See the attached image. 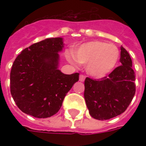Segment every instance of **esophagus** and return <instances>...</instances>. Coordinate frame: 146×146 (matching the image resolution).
<instances>
[{
    "label": "esophagus",
    "instance_id": "esophagus-1",
    "mask_svg": "<svg viewBox=\"0 0 146 146\" xmlns=\"http://www.w3.org/2000/svg\"><path fill=\"white\" fill-rule=\"evenodd\" d=\"M85 79H86V76H85L84 75H82V74H80V81H81V82H83L85 80Z\"/></svg>",
    "mask_w": 146,
    "mask_h": 146
}]
</instances>
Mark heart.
Segmentation results:
<instances>
[{"mask_svg": "<svg viewBox=\"0 0 146 146\" xmlns=\"http://www.w3.org/2000/svg\"><path fill=\"white\" fill-rule=\"evenodd\" d=\"M76 61L86 65V70L94 77L108 75L117 64L120 51L113 44L102 41H92L80 45L74 50Z\"/></svg>", "mask_w": 146, "mask_h": 146, "instance_id": "heart-1", "label": "heart"}]
</instances>
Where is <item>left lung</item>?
Returning <instances> with one entry per match:
<instances>
[{
  "label": "left lung",
  "instance_id": "left-lung-1",
  "mask_svg": "<svg viewBox=\"0 0 146 146\" xmlns=\"http://www.w3.org/2000/svg\"><path fill=\"white\" fill-rule=\"evenodd\" d=\"M120 66L98 80H85L84 98L89 114L96 120H109L123 113L136 92L135 72L131 57L120 48Z\"/></svg>",
  "mask_w": 146,
  "mask_h": 146
}]
</instances>
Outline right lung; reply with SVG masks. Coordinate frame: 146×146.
<instances>
[{
    "instance_id": "add662e5",
    "label": "right lung",
    "mask_w": 146,
    "mask_h": 146,
    "mask_svg": "<svg viewBox=\"0 0 146 146\" xmlns=\"http://www.w3.org/2000/svg\"><path fill=\"white\" fill-rule=\"evenodd\" d=\"M64 47L61 38H47L22 50L10 71V93L23 113L36 118L57 113L64 97L79 80V73L57 70Z\"/></svg>"
}]
</instances>
